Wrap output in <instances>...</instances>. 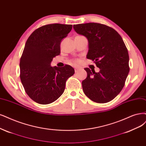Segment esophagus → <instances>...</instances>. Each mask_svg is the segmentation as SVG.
<instances>
[{"mask_svg":"<svg viewBox=\"0 0 146 146\" xmlns=\"http://www.w3.org/2000/svg\"><path fill=\"white\" fill-rule=\"evenodd\" d=\"M80 69V68H79V67H76V68H75V69H74V70H75V72L77 73Z\"/></svg>","mask_w":146,"mask_h":146,"instance_id":"esophagus-1","label":"esophagus"}]
</instances>
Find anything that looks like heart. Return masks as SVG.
I'll return each mask as SVG.
<instances>
[{
    "label": "heart",
    "mask_w": 146,
    "mask_h": 146,
    "mask_svg": "<svg viewBox=\"0 0 146 146\" xmlns=\"http://www.w3.org/2000/svg\"><path fill=\"white\" fill-rule=\"evenodd\" d=\"M74 62H76V63H78V62H79V61L78 60V59H76V60H75V61H74Z\"/></svg>",
    "instance_id": "obj_1"
}]
</instances>
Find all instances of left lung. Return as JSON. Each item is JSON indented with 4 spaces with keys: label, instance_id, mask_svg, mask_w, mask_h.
I'll list each match as a JSON object with an SVG mask.
<instances>
[{
    "label": "left lung",
    "instance_id": "8db88e82",
    "mask_svg": "<svg viewBox=\"0 0 146 146\" xmlns=\"http://www.w3.org/2000/svg\"><path fill=\"white\" fill-rule=\"evenodd\" d=\"M73 28L88 39L87 58L100 68L98 73L84 68L87 73L82 82L85 94L97 103L111 101L120 93L129 72V57L125 42L115 30L103 24H79L73 25Z\"/></svg>",
    "mask_w": 146,
    "mask_h": 146
}]
</instances>
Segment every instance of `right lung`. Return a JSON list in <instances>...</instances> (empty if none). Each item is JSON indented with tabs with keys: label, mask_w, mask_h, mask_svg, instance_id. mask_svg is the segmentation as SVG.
I'll return each instance as SVG.
<instances>
[{
	"label": "right lung",
	"mask_w": 146,
	"mask_h": 146,
	"mask_svg": "<svg viewBox=\"0 0 146 146\" xmlns=\"http://www.w3.org/2000/svg\"><path fill=\"white\" fill-rule=\"evenodd\" d=\"M72 25L42 26L27 40L20 61V77L26 93L36 103L46 105L64 93L67 80L74 73L69 65L51 67L54 57L60 54L61 40L68 35Z\"/></svg>",
	"instance_id": "add662e5"
}]
</instances>
